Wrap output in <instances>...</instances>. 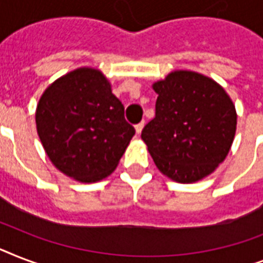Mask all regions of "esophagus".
<instances>
[{"instance_id": "obj_1", "label": "esophagus", "mask_w": 263, "mask_h": 263, "mask_svg": "<svg viewBox=\"0 0 263 263\" xmlns=\"http://www.w3.org/2000/svg\"><path fill=\"white\" fill-rule=\"evenodd\" d=\"M143 125H144L143 121H142V123H139V124H136V125H135V131H136V134H138V135H139L140 132H142V129H143Z\"/></svg>"}]
</instances>
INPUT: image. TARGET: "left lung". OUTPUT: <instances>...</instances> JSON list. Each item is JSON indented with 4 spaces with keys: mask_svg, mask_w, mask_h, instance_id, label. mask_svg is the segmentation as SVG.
<instances>
[{
    "mask_svg": "<svg viewBox=\"0 0 263 263\" xmlns=\"http://www.w3.org/2000/svg\"><path fill=\"white\" fill-rule=\"evenodd\" d=\"M156 117L142 139L160 172L190 184L212 175L227 158L236 132L235 103L222 86L187 69L153 83Z\"/></svg>",
    "mask_w": 263,
    "mask_h": 263,
    "instance_id": "obj_1",
    "label": "left lung"
}]
</instances>
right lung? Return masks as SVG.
Listing matches in <instances>:
<instances>
[{
    "mask_svg": "<svg viewBox=\"0 0 263 263\" xmlns=\"http://www.w3.org/2000/svg\"><path fill=\"white\" fill-rule=\"evenodd\" d=\"M35 123L51 164L80 183L110 175L135 135L110 82L91 67L68 72L43 91Z\"/></svg>",
    "mask_w": 263,
    "mask_h": 263,
    "instance_id": "add662e5",
    "label": "right lung"
}]
</instances>
